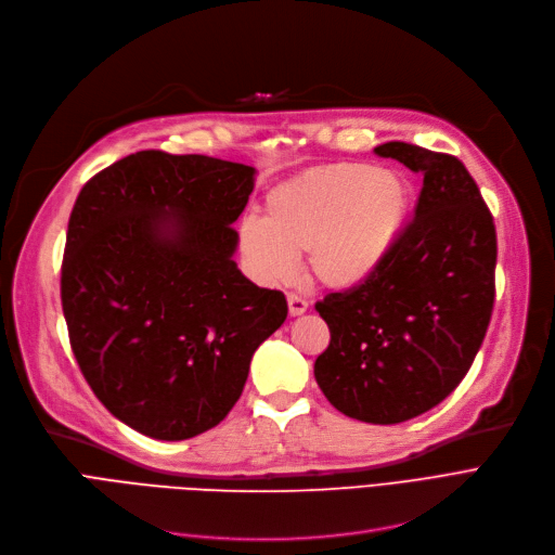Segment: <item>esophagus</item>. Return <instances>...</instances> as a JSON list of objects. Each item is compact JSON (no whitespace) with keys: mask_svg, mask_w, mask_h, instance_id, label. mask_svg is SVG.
<instances>
[{"mask_svg":"<svg viewBox=\"0 0 555 555\" xmlns=\"http://www.w3.org/2000/svg\"><path fill=\"white\" fill-rule=\"evenodd\" d=\"M286 302H288V315H302L309 309V302L296 294H288Z\"/></svg>","mask_w":555,"mask_h":555,"instance_id":"1","label":"esophagus"}]
</instances>
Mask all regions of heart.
Masks as SVG:
<instances>
[{
	"label": "heart",
	"instance_id": "heart-1",
	"mask_svg": "<svg viewBox=\"0 0 555 555\" xmlns=\"http://www.w3.org/2000/svg\"><path fill=\"white\" fill-rule=\"evenodd\" d=\"M411 209L409 182L392 169L336 163L302 171L267 194L263 219L240 223L248 271L278 284L307 253L309 275L327 288L373 278L398 244Z\"/></svg>",
	"mask_w": 555,
	"mask_h": 555
}]
</instances>
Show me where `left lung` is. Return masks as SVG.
Returning a JSON list of instances; mask_svg holds the SVG:
<instances>
[{"mask_svg":"<svg viewBox=\"0 0 555 555\" xmlns=\"http://www.w3.org/2000/svg\"><path fill=\"white\" fill-rule=\"evenodd\" d=\"M375 153L425 176L422 192L382 269L315 305L330 346L313 377L348 417L398 425L440 404L477 357L494 302L496 232L459 157L406 142Z\"/></svg>","mask_w":555,"mask_h":555,"instance_id":"left-lung-1","label":"left lung"}]
</instances>
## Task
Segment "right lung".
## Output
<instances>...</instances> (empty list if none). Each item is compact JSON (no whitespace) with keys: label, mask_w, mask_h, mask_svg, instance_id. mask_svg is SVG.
Listing matches in <instances>:
<instances>
[{"label":"right lung","mask_w":555,"mask_h":555,"mask_svg":"<svg viewBox=\"0 0 555 555\" xmlns=\"http://www.w3.org/2000/svg\"><path fill=\"white\" fill-rule=\"evenodd\" d=\"M257 169L138 151L78 194L61 298L74 357L101 404L155 440L217 427L250 359L286 319L234 261Z\"/></svg>","instance_id":"add662e5"}]
</instances>
